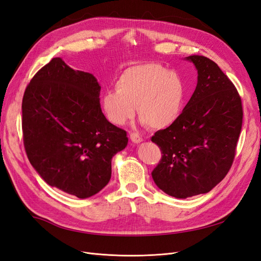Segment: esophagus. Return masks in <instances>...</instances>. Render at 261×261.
<instances>
[{"label":"esophagus","mask_w":261,"mask_h":261,"mask_svg":"<svg viewBox=\"0 0 261 261\" xmlns=\"http://www.w3.org/2000/svg\"><path fill=\"white\" fill-rule=\"evenodd\" d=\"M129 137H130V140L133 141L134 144H140L141 141L144 140V139L141 138V137L138 135V134H136V133H132L130 135H129Z\"/></svg>","instance_id":"34e87169"}]
</instances>
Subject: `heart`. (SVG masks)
Masks as SVG:
<instances>
[{"mask_svg": "<svg viewBox=\"0 0 261 261\" xmlns=\"http://www.w3.org/2000/svg\"><path fill=\"white\" fill-rule=\"evenodd\" d=\"M186 97L181 77L155 63L126 68L117 78L115 90L101 94L100 105L109 122L124 125L135 114L151 128L169 127L180 115Z\"/></svg>", "mask_w": 261, "mask_h": 261, "instance_id": "1", "label": "heart"}]
</instances>
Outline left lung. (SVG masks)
<instances>
[{
  "instance_id": "obj_1",
  "label": "left lung",
  "mask_w": 261,
  "mask_h": 261,
  "mask_svg": "<svg viewBox=\"0 0 261 261\" xmlns=\"http://www.w3.org/2000/svg\"><path fill=\"white\" fill-rule=\"evenodd\" d=\"M184 60L198 73L196 89L177 120L151 138L162 153L154 183L179 199L206 194L225 177L243 123L239 92L216 63L201 55Z\"/></svg>"
}]
</instances>
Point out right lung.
I'll return each instance as SVG.
<instances>
[{
	"mask_svg": "<svg viewBox=\"0 0 261 261\" xmlns=\"http://www.w3.org/2000/svg\"><path fill=\"white\" fill-rule=\"evenodd\" d=\"M97 78L52 59L30 81L22 98L23 145L46 184L88 198L111 178L112 158L127 146L126 132L100 108Z\"/></svg>",
	"mask_w": 261,
	"mask_h": 261,
	"instance_id": "add662e5",
	"label": "right lung"
}]
</instances>
